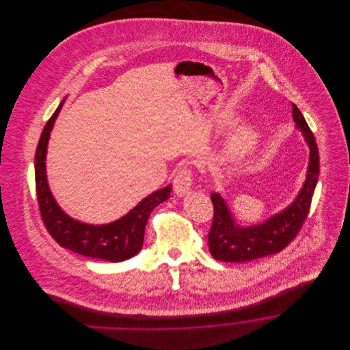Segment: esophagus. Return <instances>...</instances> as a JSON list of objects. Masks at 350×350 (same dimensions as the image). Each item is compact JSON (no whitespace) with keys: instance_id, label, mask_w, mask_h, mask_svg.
<instances>
[{"instance_id":"esophagus-1","label":"esophagus","mask_w":350,"mask_h":350,"mask_svg":"<svg viewBox=\"0 0 350 350\" xmlns=\"http://www.w3.org/2000/svg\"><path fill=\"white\" fill-rule=\"evenodd\" d=\"M193 187V172L191 170H182L176 174L174 179V191L178 197H185L190 193Z\"/></svg>"}]
</instances>
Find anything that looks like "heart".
<instances>
[{"label":"heart","instance_id":"1","mask_svg":"<svg viewBox=\"0 0 350 350\" xmlns=\"http://www.w3.org/2000/svg\"><path fill=\"white\" fill-rule=\"evenodd\" d=\"M256 132L250 128H244L241 129L237 136L233 139L230 147H229V153L232 157H240L243 154H245L247 152L252 150V147L256 143Z\"/></svg>","mask_w":350,"mask_h":350}]
</instances>
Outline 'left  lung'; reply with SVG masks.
I'll list each match as a JSON object with an SVG mask.
<instances>
[{
    "label": "left lung",
    "mask_w": 350,
    "mask_h": 350,
    "mask_svg": "<svg viewBox=\"0 0 350 350\" xmlns=\"http://www.w3.org/2000/svg\"><path fill=\"white\" fill-rule=\"evenodd\" d=\"M293 118L310 148L307 175L299 194L288 207L262 224L243 228L236 224L222 197L213 193L210 198L214 206V217L207 240L210 253L215 260L244 262L269 256L284 250L299 233L308 215L318 182L319 153L315 137L295 103H293Z\"/></svg>",
    "instance_id": "left-lung-1"
}]
</instances>
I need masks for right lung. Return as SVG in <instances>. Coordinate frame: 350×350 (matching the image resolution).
Here are the masks:
<instances>
[{
	"mask_svg": "<svg viewBox=\"0 0 350 350\" xmlns=\"http://www.w3.org/2000/svg\"><path fill=\"white\" fill-rule=\"evenodd\" d=\"M64 103L60 102L47 121L35 154V180L42 219L52 239L63 248L86 257L118 262L139 253L152 210L168 200L171 186L160 189L142 200L128 214L106 225H89L68 217L53 200L46 175V154L53 122Z\"/></svg>",
	"mask_w": 350,
	"mask_h": 350,
	"instance_id": "add662e5",
	"label": "right lung"
}]
</instances>
